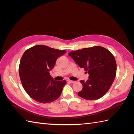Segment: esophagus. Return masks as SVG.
<instances>
[{
	"label": "esophagus",
	"mask_w": 134,
	"mask_h": 134,
	"mask_svg": "<svg viewBox=\"0 0 134 134\" xmlns=\"http://www.w3.org/2000/svg\"><path fill=\"white\" fill-rule=\"evenodd\" d=\"M68 82L69 83H75V81H73V80H69L68 81Z\"/></svg>",
	"instance_id": "esophagus-1"
}]
</instances>
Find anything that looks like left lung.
Returning <instances> with one entry per match:
<instances>
[{
  "label": "left lung",
  "mask_w": 134,
  "mask_h": 134,
  "mask_svg": "<svg viewBox=\"0 0 134 134\" xmlns=\"http://www.w3.org/2000/svg\"><path fill=\"white\" fill-rule=\"evenodd\" d=\"M68 54L89 75L86 81H80L83 89L77 93L79 96L87 100L102 97L116 77L117 65L113 54L100 46L73 51Z\"/></svg>",
  "instance_id": "obj_1"
}]
</instances>
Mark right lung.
<instances>
[{
	"mask_svg": "<svg viewBox=\"0 0 134 134\" xmlns=\"http://www.w3.org/2000/svg\"><path fill=\"white\" fill-rule=\"evenodd\" d=\"M43 45L25 51L21 59L19 75L26 93L36 101L46 103L58 99L66 81H56L50 75L57 58L66 53Z\"/></svg>",
	"mask_w": 134,
	"mask_h": 134,
	"instance_id": "obj_1",
	"label": "right lung"
}]
</instances>
